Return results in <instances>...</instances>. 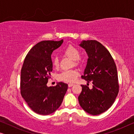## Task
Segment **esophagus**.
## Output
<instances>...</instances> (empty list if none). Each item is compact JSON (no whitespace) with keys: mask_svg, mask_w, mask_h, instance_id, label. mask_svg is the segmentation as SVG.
I'll return each instance as SVG.
<instances>
[{"mask_svg":"<svg viewBox=\"0 0 134 134\" xmlns=\"http://www.w3.org/2000/svg\"><path fill=\"white\" fill-rule=\"evenodd\" d=\"M73 85H74V84H73V83H69V84H68V87H72Z\"/></svg>","mask_w":134,"mask_h":134,"instance_id":"34e87169","label":"esophagus"}]
</instances>
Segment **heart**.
I'll return each instance as SVG.
<instances>
[{"mask_svg":"<svg viewBox=\"0 0 134 134\" xmlns=\"http://www.w3.org/2000/svg\"><path fill=\"white\" fill-rule=\"evenodd\" d=\"M64 53L72 60L77 61L80 58V54L79 51L73 46H69L64 50ZM53 65L55 66L58 65L57 57H54L52 60ZM79 76V72L75 69H67L63 71L58 75V79L65 82H73L76 80Z\"/></svg>","mask_w":134,"mask_h":134,"instance_id":"obj_1","label":"heart"}]
</instances>
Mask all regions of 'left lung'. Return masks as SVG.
Returning a JSON list of instances; mask_svg holds the SVG:
<instances>
[{
  "instance_id": "obj_1",
  "label": "left lung",
  "mask_w": 134,
  "mask_h": 134,
  "mask_svg": "<svg viewBox=\"0 0 134 134\" xmlns=\"http://www.w3.org/2000/svg\"><path fill=\"white\" fill-rule=\"evenodd\" d=\"M79 46L88 55L87 66L81 76L93 88L82 85L78 97L81 107L89 114L98 115L107 110L118 94L116 66L109 51L96 40H83Z\"/></svg>"
}]
</instances>
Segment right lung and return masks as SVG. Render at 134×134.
<instances>
[{
  "label": "right lung",
  "instance_id": "1",
  "mask_svg": "<svg viewBox=\"0 0 134 134\" xmlns=\"http://www.w3.org/2000/svg\"><path fill=\"white\" fill-rule=\"evenodd\" d=\"M63 40L43 41L28 52L21 72V93L31 109L40 115L54 113L62 103L68 84L58 82L55 87H47L52 71L51 55Z\"/></svg>",
  "mask_w": 134,
  "mask_h": 134
}]
</instances>
